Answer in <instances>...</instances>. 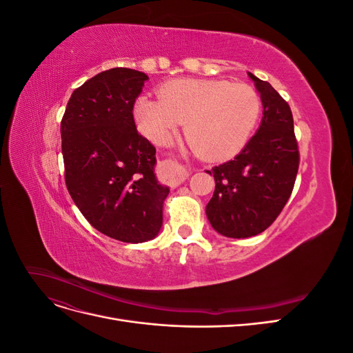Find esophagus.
Here are the masks:
<instances>
[{
    "mask_svg": "<svg viewBox=\"0 0 353 353\" xmlns=\"http://www.w3.org/2000/svg\"><path fill=\"white\" fill-rule=\"evenodd\" d=\"M160 168H162L163 172L168 175V178L170 179V183L181 184L188 178L187 168L183 166L181 163H178L176 160H172V159L162 160V162H160Z\"/></svg>",
    "mask_w": 353,
    "mask_h": 353,
    "instance_id": "esophagus-1",
    "label": "esophagus"
}]
</instances>
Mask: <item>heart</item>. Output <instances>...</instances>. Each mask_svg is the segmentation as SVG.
<instances>
[{
	"instance_id": "1",
	"label": "heart",
	"mask_w": 353,
	"mask_h": 353,
	"mask_svg": "<svg viewBox=\"0 0 353 353\" xmlns=\"http://www.w3.org/2000/svg\"><path fill=\"white\" fill-rule=\"evenodd\" d=\"M134 105L137 125L154 143H163L185 123L190 147L210 160L237 154L261 117V97L248 83L221 79H178Z\"/></svg>"
}]
</instances>
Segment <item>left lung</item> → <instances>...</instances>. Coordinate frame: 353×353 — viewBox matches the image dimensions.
I'll use <instances>...</instances> for the list:
<instances>
[{
    "label": "left lung",
    "instance_id": "1",
    "mask_svg": "<svg viewBox=\"0 0 353 353\" xmlns=\"http://www.w3.org/2000/svg\"><path fill=\"white\" fill-rule=\"evenodd\" d=\"M248 74L263 105L259 130L232 160L206 170L215 178L206 216L230 239L258 236L271 225L292 194L299 169L290 105L270 82Z\"/></svg>",
    "mask_w": 353,
    "mask_h": 353
}]
</instances>
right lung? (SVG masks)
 Here are the masks:
<instances>
[{
	"instance_id": "obj_1",
	"label": "right lung",
	"mask_w": 353,
	"mask_h": 353,
	"mask_svg": "<svg viewBox=\"0 0 353 353\" xmlns=\"http://www.w3.org/2000/svg\"><path fill=\"white\" fill-rule=\"evenodd\" d=\"M147 79L126 68L95 74L73 91L60 126L72 200L95 230L123 243L157 236L169 194L154 174L156 148L134 122Z\"/></svg>"
}]
</instances>
